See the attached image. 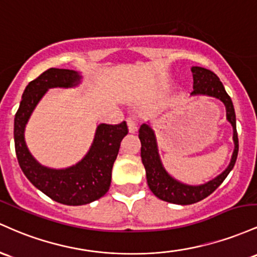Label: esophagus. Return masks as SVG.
I'll list each match as a JSON object with an SVG mask.
<instances>
[{"mask_svg":"<svg viewBox=\"0 0 257 257\" xmlns=\"http://www.w3.org/2000/svg\"><path fill=\"white\" fill-rule=\"evenodd\" d=\"M127 126H128V131L131 132V134H134V132H136L137 130V123H138V120L136 116H128L127 117Z\"/></svg>","mask_w":257,"mask_h":257,"instance_id":"34e87169","label":"esophagus"}]
</instances>
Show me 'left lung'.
<instances>
[{
	"label": "left lung",
	"mask_w": 257,
	"mask_h": 257,
	"mask_svg": "<svg viewBox=\"0 0 257 257\" xmlns=\"http://www.w3.org/2000/svg\"><path fill=\"white\" fill-rule=\"evenodd\" d=\"M192 73V94H205V96L218 98L226 105L227 120L233 126L234 152H233L229 166L220 176H217V177L210 181V182L201 184V186H187V184H183L174 180L165 171V169L161 165L159 154H158V147L154 132L147 123H142L140 131H138L140 132L138 137H140L141 144H142V147H141V158H142V163L144 169H146L147 182H148L149 188L154 193V195H157L161 200L167 201V203L178 204V205H189V204L198 203V201L209 197L211 193H214L217 189V187L223 182L224 178L228 176L230 170L234 167L239 151L234 108H233L232 99L227 94V92L224 91V87L220 81V79L211 70L200 68V66H193Z\"/></svg>",
	"instance_id": "left-lung-1"
}]
</instances>
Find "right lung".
Here are the masks:
<instances>
[{"mask_svg": "<svg viewBox=\"0 0 257 257\" xmlns=\"http://www.w3.org/2000/svg\"><path fill=\"white\" fill-rule=\"evenodd\" d=\"M80 75L69 69L51 68L29 82L14 117V144L20 169L36 188L65 205H85L109 191L111 169L122 138L128 134L126 121L117 125L100 123L90 152L75 166L53 170L41 166L31 157L24 140V130L39 100L51 87L77 85Z\"/></svg>", "mask_w": 257, "mask_h": 257, "instance_id": "obj_1", "label": "right lung"}]
</instances>
